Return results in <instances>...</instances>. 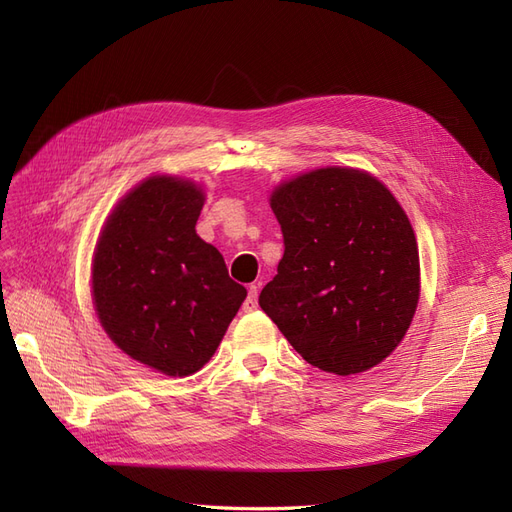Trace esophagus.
<instances>
[{"instance_id": "1", "label": "esophagus", "mask_w": 512, "mask_h": 512, "mask_svg": "<svg viewBox=\"0 0 512 512\" xmlns=\"http://www.w3.org/2000/svg\"><path fill=\"white\" fill-rule=\"evenodd\" d=\"M256 307H258V286H250L247 288V299L243 303V309L245 312H254Z\"/></svg>"}]
</instances>
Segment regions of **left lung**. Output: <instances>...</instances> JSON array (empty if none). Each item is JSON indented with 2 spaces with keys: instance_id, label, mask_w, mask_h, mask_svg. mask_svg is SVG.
Here are the masks:
<instances>
[{
  "instance_id": "1",
  "label": "left lung",
  "mask_w": 512,
  "mask_h": 512,
  "mask_svg": "<svg viewBox=\"0 0 512 512\" xmlns=\"http://www.w3.org/2000/svg\"><path fill=\"white\" fill-rule=\"evenodd\" d=\"M284 235L258 303L303 359L337 376L389 356L414 318L421 265L406 211L363 170L327 166L277 185Z\"/></svg>"
}]
</instances>
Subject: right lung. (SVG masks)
I'll list each match as a JSON object with an SVG mask.
<instances>
[{
	"label": "right lung",
	"mask_w": 512,
	"mask_h": 512,
	"mask_svg": "<svg viewBox=\"0 0 512 512\" xmlns=\"http://www.w3.org/2000/svg\"><path fill=\"white\" fill-rule=\"evenodd\" d=\"M203 205L196 183L153 175L119 200L94 252L91 288L106 335L166 376L203 367L247 297L222 254L196 235Z\"/></svg>",
	"instance_id": "add662e5"
}]
</instances>
